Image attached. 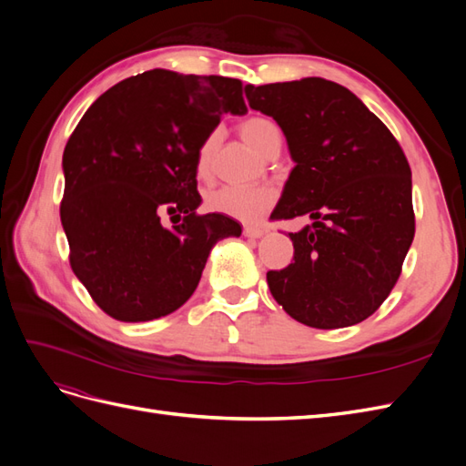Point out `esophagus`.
<instances>
[{
  "mask_svg": "<svg viewBox=\"0 0 466 466\" xmlns=\"http://www.w3.org/2000/svg\"><path fill=\"white\" fill-rule=\"evenodd\" d=\"M243 235L248 238H260L264 235L262 228H255V225H248V228L243 229Z\"/></svg>",
  "mask_w": 466,
  "mask_h": 466,
  "instance_id": "34e87169",
  "label": "esophagus"
}]
</instances>
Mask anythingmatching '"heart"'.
Here are the masks:
<instances>
[{
    "label": "heart",
    "mask_w": 466,
    "mask_h": 466,
    "mask_svg": "<svg viewBox=\"0 0 466 466\" xmlns=\"http://www.w3.org/2000/svg\"><path fill=\"white\" fill-rule=\"evenodd\" d=\"M241 137L262 157H268L272 151H279L281 147V132L278 124L266 116H250L238 126ZM219 134L211 132L198 149L196 157V173L198 177H208L211 155L216 151ZM274 194L268 188H238V187H223L208 194L206 206L214 214H221L225 218L238 221H255L264 211L272 206Z\"/></svg>",
    "instance_id": "heart-1"
}]
</instances>
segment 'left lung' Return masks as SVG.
<instances>
[{"label": "left lung", "mask_w": 466, "mask_h": 466, "mask_svg": "<svg viewBox=\"0 0 466 466\" xmlns=\"http://www.w3.org/2000/svg\"><path fill=\"white\" fill-rule=\"evenodd\" d=\"M245 95L278 122L295 163L272 218L313 219L289 233L293 262L266 274L272 298L313 329L365 320L389 298L414 238L412 173L399 142L329 79L247 86Z\"/></svg>", "instance_id": "1"}]
</instances>
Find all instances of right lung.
Here are the masks:
<instances>
[{
    "mask_svg": "<svg viewBox=\"0 0 466 466\" xmlns=\"http://www.w3.org/2000/svg\"><path fill=\"white\" fill-rule=\"evenodd\" d=\"M229 112H247L238 79L151 69L98 96L67 139L60 218L69 264L112 319L177 311L214 245L241 235L231 218L196 214V157ZM165 213L179 219L171 230Z\"/></svg>",
    "mask_w": 466,
    "mask_h": 466,
    "instance_id": "add662e5",
    "label": "right lung"
}]
</instances>
